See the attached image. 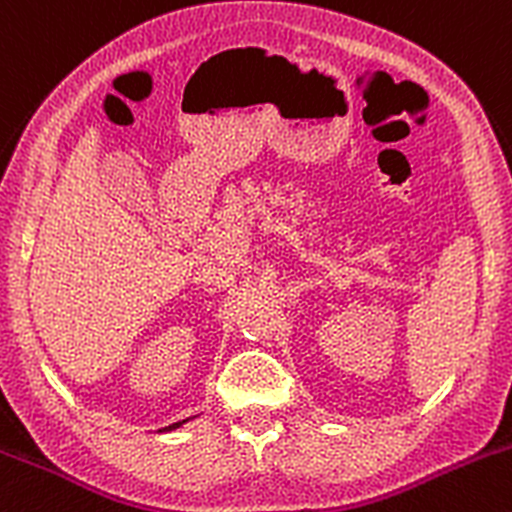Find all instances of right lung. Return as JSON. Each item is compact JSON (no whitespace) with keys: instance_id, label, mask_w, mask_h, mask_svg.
I'll return each instance as SVG.
<instances>
[{"instance_id":"add662e5","label":"right lung","mask_w":512,"mask_h":512,"mask_svg":"<svg viewBox=\"0 0 512 512\" xmlns=\"http://www.w3.org/2000/svg\"><path fill=\"white\" fill-rule=\"evenodd\" d=\"M189 419H182V421H177V424H172V426H165V429H160V431H172V429H179V426L182 424H187Z\"/></svg>"}]
</instances>
